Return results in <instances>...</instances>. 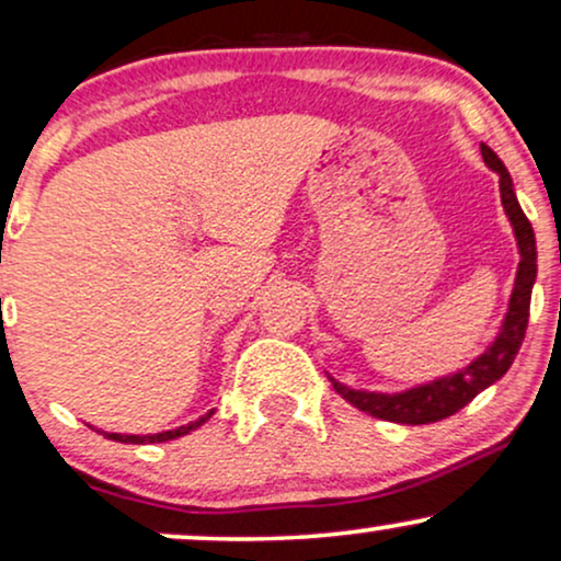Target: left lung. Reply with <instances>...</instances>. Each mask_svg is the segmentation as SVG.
<instances>
[{
    "instance_id": "left-lung-1",
    "label": "left lung",
    "mask_w": 561,
    "mask_h": 561,
    "mask_svg": "<svg viewBox=\"0 0 561 561\" xmlns=\"http://www.w3.org/2000/svg\"><path fill=\"white\" fill-rule=\"evenodd\" d=\"M481 156L483 163L489 169L496 171L500 176V197L502 207L507 213L510 226H513L515 241H517V273L513 283V294H510L507 312L496 330L494 341L473 358L471 364L460 366L458 371H449V375L434 377L428 382L413 385L408 390L400 392H379V390H354V387L337 382L328 375L333 382L335 392L343 400H348L351 405L358 411L369 413V416L382 419V421H396V424H432V421H442L453 413H458L462 405H468L479 392L492 387L496 379L507 375V369L513 366L517 351H520L525 328H528V312H530V294H534L536 283V233L530 220L525 218L520 203H517L515 184L510 171L504 169L502 158L494 153L489 145L481 142Z\"/></svg>"
}]
</instances>
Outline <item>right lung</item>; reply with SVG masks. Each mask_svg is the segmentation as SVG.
<instances>
[{
    "label": "right lung",
    "mask_w": 561,
    "mask_h": 561,
    "mask_svg": "<svg viewBox=\"0 0 561 561\" xmlns=\"http://www.w3.org/2000/svg\"><path fill=\"white\" fill-rule=\"evenodd\" d=\"M213 413H216V408H213V411H207L205 416H199V419H195V421H190V424L176 426V428H169V432H158V434H116V432H103V428H95V426H90V424H88V426H90V428H95V432L103 434V437H106V439L124 442V445H156V442H169V439L184 437V434L195 432V428L203 426L205 421L213 416Z\"/></svg>",
    "instance_id": "right-lung-1"
}]
</instances>
